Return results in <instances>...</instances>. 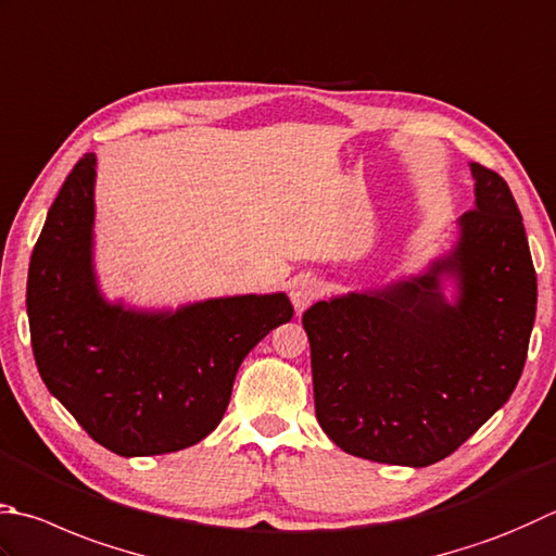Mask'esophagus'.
Segmentation results:
<instances>
[{
    "label": "esophagus",
    "mask_w": 556,
    "mask_h": 556,
    "mask_svg": "<svg viewBox=\"0 0 556 556\" xmlns=\"http://www.w3.org/2000/svg\"><path fill=\"white\" fill-rule=\"evenodd\" d=\"M321 295V282L312 276H300L290 286V300L298 312H305Z\"/></svg>",
    "instance_id": "34e87169"
}]
</instances>
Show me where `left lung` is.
<instances>
[{"instance_id": "obj_1", "label": "left lung", "mask_w": 556, "mask_h": 556, "mask_svg": "<svg viewBox=\"0 0 556 556\" xmlns=\"http://www.w3.org/2000/svg\"><path fill=\"white\" fill-rule=\"evenodd\" d=\"M459 242L424 276L349 292L302 314L314 412L343 453L428 467L453 455L516 390L538 276L508 184L477 162ZM458 282L453 306L440 276Z\"/></svg>"}]
</instances>
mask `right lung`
<instances>
[{"label":"right lung","mask_w":556,"mask_h":556,"mask_svg":"<svg viewBox=\"0 0 556 556\" xmlns=\"http://www.w3.org/2000/svg\"><path fill=\"white\" fill-rule=\"evenodd\" d=\"M97 156L62 184L30 254L26 307L38 372L99 445L123 457L191 447L227 412L239 365L292 319L286 292L176 312L109 305L91 266Z\"/></svg>","instance_id":"right-lung-1"}]
</instances>
